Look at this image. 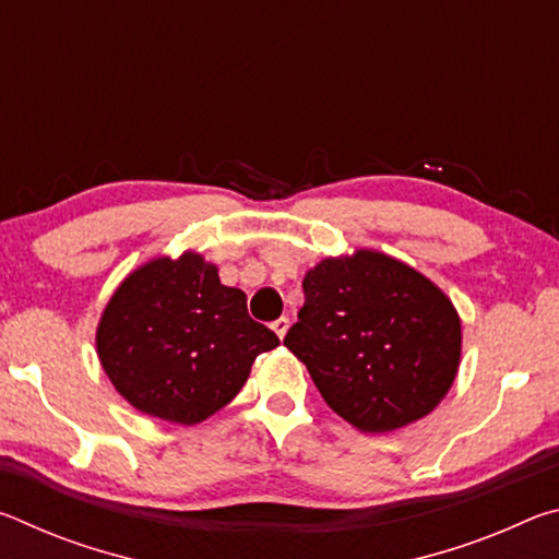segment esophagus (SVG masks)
Returning <instances> with one entry per match:
<instances>
[{
	"label": "esophagus",
	"mask_w": 559,
	"mask_h": 559,
	"mask_svg": "<svg viewBox=\"0 0 559 559\" xmlns=\"http://www.w3.org/2000/svg\"><path fill=\"white\" fill-rule=\"evenodd\" d=\"M288 325H290V320H288V318H278V320H273V323H271L273 333H276L281 340L286 337V333H288Z\"/></svg>",
	"instance_id": "1"
}]
</instances>
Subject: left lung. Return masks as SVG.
I'll return each instance as SVG.
<instances>
[{"label":"left lung","instance_id":"left-lung-1","mask_svg":"<svg viewBox=\"0 0 559 559\" xmlns=\"http://www.w3.org/2000/svg\"><path fill=\"white\" fill-rule=\"evenodd\" d=\"M302 293L283 345L357 431L409 427L449 394L461 365V318L424 273L357 249L306 271Z\"/></svg>","mask_w":559,"mask_h":559}]
</instances>
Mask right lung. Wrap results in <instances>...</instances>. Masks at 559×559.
<instances>
[{
  "label": "right lung",
  "mask_w": 559,
  "mask_h": 559,
  "mask_svg": "<svg viewBox=\"0 0 559 559\" xmlns=\"http://www.w3.org/2000/svg\"><path fill=\"white\" fill-rule=\"evenodd\" d=\"M276 333L249 318L246 293L216 263L185 251L130 271L103 308L96 353L138 412L192 427L229 404Z\"/></svg>",
  "instance_id": "add662e5"
}]
</instances>
